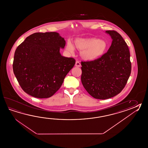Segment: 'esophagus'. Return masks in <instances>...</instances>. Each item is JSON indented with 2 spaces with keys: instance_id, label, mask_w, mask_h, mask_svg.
<instances>
[{
  "instance_id": "1",
  "label": "esophagus",
  "mask_w": 148,
  "mask_h": 148,
  "mask_svg": "<svg viewBox=\"0 0 148 148\" xmlns=\"http://www.w3.org/2000/svg\"><path fill=\"white\" fill-rule=\"evenodd\" d=\"M75 66L76 67H79L81 66V64H80V63H79V62H78V61H76V62Z\"/></svg>"
}]
</instances>
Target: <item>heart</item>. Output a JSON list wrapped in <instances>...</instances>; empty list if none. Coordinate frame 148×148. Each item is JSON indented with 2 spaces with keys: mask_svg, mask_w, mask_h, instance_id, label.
<instances>
[{
  "mask_svg": "<svg viewBox=\"0 0 148 148\" xmlns=\"http://www.w3.org/2000/svg\"><path fill=\"white\" fill-rule=\"evenodd\" d=\"M108 44L105 40L96 38H77L73 45L68 42L66 46V51L72 53L74 48L80 51V56L85 60H93L101 57L105 54Z\"/></svg>",
  "mask_w": 148,
  "mask_h": 148,
  "instance_id": "heart-1",
  "label": "heart"
}]
</instances>
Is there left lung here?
Instances as JSON below:
<instances>
[{
	"mask_svg": "<svg viewBox=\"0 0 148 148\" xmlns=\"http://www.w3.org/2000/svg\"><path fill=\"white\" fill-rule=\"evenodd\" d=\"M112 39L106 54L97 60L82 62L81 81L94 98L106 100L120 93L131 72L129 49L122 37L114 30H106Z\"/></svg>",
	"mask_w": 148,
	"mask_h": 148,
	"instance_id": "8db88e82",
	"label": "left lung"
}]
</instances>
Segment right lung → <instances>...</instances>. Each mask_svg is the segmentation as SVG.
<instances>
[{
  "instance_id": "add662e5",
  "label": "right lung",
  "mask_w": 148,
  "mask_h": 148,
  "mask_svg": "<svg viewBox=\"0 0 148 148\" xmlns=\"http://www.w3.org/2000/svg\"><path fill=\"white\" fill-rule=\"evenodd\" d=\"M65 40L56 32L36 33L27 37L16 49L13 71L25 92L44 99L53 96L75 64L60 54Z\"/></svg>"
}]
</instances>
